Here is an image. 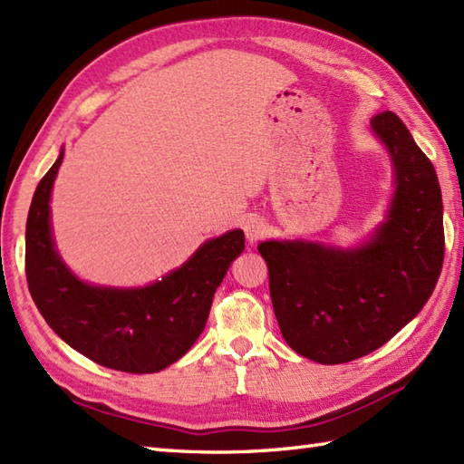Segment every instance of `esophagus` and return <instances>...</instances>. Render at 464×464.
I'll return each mask as SVG.
<instances>
[{"instance_id": "esophagus-1", "label": "esophagus", "mask_w": 464, "mask_h": 464, "mask_svg": "<svg viewBox=\"0 0 464 464\" xmlns=\"http://www.w3.org/2000/svg\"><path fill=\"white\" fill-rule=\"evenodd\" d=\"M243 231L248 243H256L266 235V221L258 216H246L243 221Z\"/></svg>"}]
</instances>
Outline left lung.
<instances>
[{
    "label": "left lung",
    "mask_w": 464,
    "mask_h": 464,
    "mask_svg": "<svg viewBox=\"0 0 464 464\" xmlns=\"http://www.w3.org/2000/svg\"><path fill=\"white\" fill-rule=\"evenodd\" d=\"M371 125L396 170L388 221L374 239L354 251L304 241L258 245L284 341L322 364L382 347L420 314L443 268V201L431 160L396 113H378Z\"/></svg>",
    "instance_id": "1"
}]
</instances>
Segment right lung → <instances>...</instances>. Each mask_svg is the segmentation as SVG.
Returning a JSON list of instances; mask_svg holds the SVG:
<instances>
[{"mask_svg": "<svg viewBox=\"0 0 464 464\" xmlns=\"http://www.w3.org/2000/svg\"><path fill=\"white\" fill-rule=\"evenodd\" d=\"M63 157L34 189L27 218L25 272L33 302L54 334L90 361L130 374L159 372L204 331L213 294L245 251V235L235 229L204 243L186 265L147 288L90 286L53 246L49 199Z\"/></svg>", "mask_w": 464, "mask_h": 464, "instance_id": "1", "label": "right lung"}]
</instances>
